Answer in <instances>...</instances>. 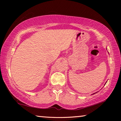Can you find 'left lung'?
Instances as JSON below:
<instances>
[{"mask_svg": "<svg viewBox=\"0 0 121 121\" xmlns=\"http://www.w3.org/2000/svg\"><path fill=\"white\" fill-rule=\"evenodd\" d=\"M106 83H107V82H106ZM97 93V92H95V93H93L92 94V95H94V94H95V93Z\"/></svg>", "mask_w": 121, "mask_h": 121, "instance_id": "1", "label": "left lung"}]
</instances>
